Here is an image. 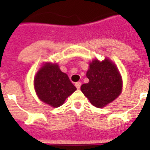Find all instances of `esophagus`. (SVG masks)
<instances>
[{
	"label": "esophagus",
	"instance_id": "esophagus-1",
	"mask_svg": "<svg viewBox=\"0 0 150 150\" xmlns=\"http://www.w3.org/2000/svg\"><path fill=\"white\" fill-rule=\"evenodd\" d=\"M81 85H82V83H81V82H76V83H75V87H76V88H77L78 89H80V87H81Z\"/></svg>",
	"mask_w": 150,
	"mask_h": 150
}]
</instances>
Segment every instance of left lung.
<instances>
[{
	"label": "left lung",
	"mask_w": 150,
	"mask_h": 150,
	"mask_svg": "<svg viewBox=\"0 0 150 150\" xmlns=\"http://www.w3.org/2000/svg\"><path fill=\"white\" fill-rule=\"evenodd\" d=\"M89 82L82 84L81 90L96 107H103L120 95L122 82L114 64L108 59L92 61L86 73Z\"/></svg>",
	"instance_id": "1"
}]
</instances>
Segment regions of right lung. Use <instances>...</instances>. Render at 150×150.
Listing matches in <instances>:
<instances>
[{
    "label": "right lung",
    "instance_id": "right-lung-1",
    "mask_svg": "<svg viewBox=\"0 0 150 150\" xmlns=\"http://www.w3.org/2000/svg\"><path fill=\"white\" fill-rule=\"evenodd\" d=\"M34 86L39 98L54 107L62 105L68 96L76 90L65 73L57 64H46L34 79Z\"/></svg>",
    "mask_w": 150,
    "mask_h": 150
}]
</instances>
